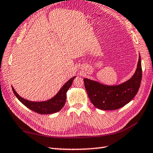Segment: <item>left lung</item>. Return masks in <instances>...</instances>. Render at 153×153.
I'll use <instances>...</instances> for the list:
<instances>
[{"label": "left lung", "mask_w": 153, "mask_h": 153, "mask_svg": "<svg viewBox=\"0 0 153 153\" xmlns=\"http://www.w3.org/2000/svg\"><path fill=\"white\" fill-rule=\"evenodd\" d=\"M141 58L139 56L136 71L131 78L118 86H106L84 78L85 88L90 101L101 110H116L125 106L138 92L142 80Z\"/></svg>", "instance_id": "8db88e82"}]
</instances>
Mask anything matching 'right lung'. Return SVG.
Returning a JSON list of instances; mask_svg holds the SVG:
<instances>
[{
    "label": "right lung",
    "instance_id": "obj_1",
    "mask_svg": "<svg viewBox=\"0 0 153 153\" xmlns=\"http://www.w3.org/2000/svg\"><path fill=\"white\" fill-rule=\"evenodd\" d=\"M75 77H72L68 82H66L65 84L61 88V89L58 92V94L55 97L47 100V101H29V100H25L24 98L19 97L17 93L15 92L13 88H12V89L14 94L19 100V101L28 108L40 114H52L58 112L63 107L66 101V93L69 88L71 87L72 82H73Z\"/></svg>",
    "mask_w": 153,
    "mask_h": 153
}]
</instances>
